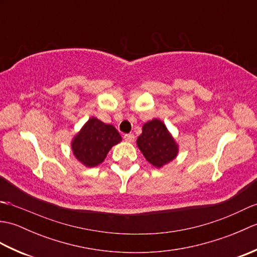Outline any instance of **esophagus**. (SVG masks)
<instances>
[{"instance_id": "esophagus-1", "label": "esophagus", "mask_w": 257, "mask_h": 257, "mask_svg": "<svg viewBox=\"0 0 257 257\" xmlns=\"http://www.w3.org/2000/svg\"><path fill=\"white\" fill-rule=\"evenodd\" d=\"M123 139H124L125 141H128V143H134L135 136L132 135V134H127V135L123 136Z\"/></svg>"}]
</instances>
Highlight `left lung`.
Returning a JSON list of instances; mask_svg holds the SVG:
<instances>
[{
  "label": "left lung",
  "instance_id": "8db88e82",
  "mask_svg": "<svg viewBox=\"0 0 257 257\" xmlns=\"http://www.w3.org/2000/svg\"><path fill=\"white\" fill-rule=\"evenodd\" d=\"M137 146L146 160L156 168H162L176 159L179 146L160 119H152L143 125Z\"/></svg>",
  "mask_w": 257,
  "mask_h": 257
}]
</instances>
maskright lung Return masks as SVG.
Wrapping results in <instances>:
<instances>
[{"label": "right lung", "instance_id": "obj_1", "mask_svg": "<svg viewBox=\"0 0 257 257\" xmlns=\"http://www.w3.org/2000/svg\"><path fill=\"white\" fill-rule=\"evenodd\" d=\"M121 141V136L112 124L91 117L72 140L74 157L81 165L92 168L105 160L114 145Z\"/></svg>", "mask_w": 257, "mask_h": 257}]
</instances>
